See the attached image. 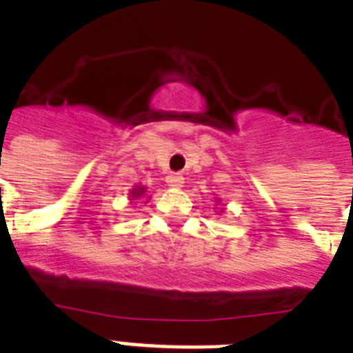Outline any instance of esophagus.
Here are the masks:
<instances>
[{
    "instance_id": "esophagus-1",
    "label": "esophagus",
    "mask_w": 353,
    "mask_h": 353,
    "mask_svg": "<svg viewBox=\"0 0 353 353\" xmlns=\"http://www.w3.org/2000/svg\"><path fill=\"white\" fill-rule=\"evenodd\" d=\"M166 183H168V187L179 188V187H183L185 177H183L181 174H168V176H166Z\"/></svg>"
}]
</instances>
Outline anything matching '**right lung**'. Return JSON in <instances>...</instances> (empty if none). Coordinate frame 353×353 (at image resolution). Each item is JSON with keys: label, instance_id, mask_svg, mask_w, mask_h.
<instances>
[{"label": "right lung", "instance_id": "obj_1", "mask_svg": "<svg viewBox=\"0 0 353 353\" xmlns=\"http://www.w3.org/2000/svg\"><path fill=\"white\" fill-rule=\"evenodd\" d=\"M141 194H144V188H143V187L133 188V190H132V198H139Z\"/></svg>", "mask_w": 353, "mask_h": 353}]
</instances>
